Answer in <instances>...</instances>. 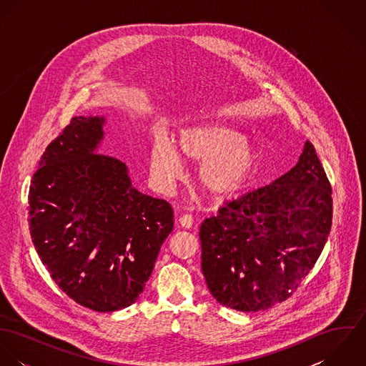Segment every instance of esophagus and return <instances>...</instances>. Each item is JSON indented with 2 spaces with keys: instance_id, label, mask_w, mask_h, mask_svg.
Segmentation results:
<instances>
[{
  "instance_id": "1",
  "label": "esophagus",
  "mask_w": 366,
  "mask_h": 366,
  "mask_svg": "<svg viewBox=\"0 0 366 366\" xmlns=\"http://www.w3.org/2000/svg\"><path fill=\"white\" fill-rule=\"evenodd\" d=\"M179 224L184 228H190L193 225V215L192 214H183L180 218H179Z\"/></svg>"
}]
</instances>
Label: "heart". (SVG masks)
<instances>
[{"mask_svg":"<svg viewBox=\"0 0 366 366\" xmlns=\"http://www.w3.org/2000/svg\"><path fill=\"white\" fill-rule=\"evenodd\" d=\"M176 152L186 160L200 163V183L212 194L238 189L257 160L255 147L235 128L221 122H202L182 129L176 137ZM149 164L160 186H169L180 176L179 157L166 142L152 145Z\"/></svg>","mask_w":366,"mask_h":366,"instance_id":"obj_1","label":"heart"}]
</instances>
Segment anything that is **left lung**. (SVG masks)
Segmentation results:
<instances>
[{"label": "left lung", "instance_id": "1", "mask_svg": "<svg viewBox=\"0 0 366 366\" xmlns=\"http://www.w3.org/2000/svg\"><path fill=\"white\" fill-rule=\"evenodd\" d=\"M331 193L314 145L306 141L287 173L206 218L200 227L202 270L214 299L244 313L287 300L325 245Z\"/></svg>", "mask_w": 366, "mask_h": 366}]
</instances>
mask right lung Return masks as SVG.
Masks as SVG:
<instances>
[{"instance_id": "obj_1", "label": "right lung", "mask_w": 366, "mask_h": 366, "mask_svg": "<svg viewBox=\"0 0 366 366\" xmlns=\"http://www.w3.org/2000/svg\"><path fill=\"white\" fill-rule=\"evenodd\" d=\"M102 117H73L46 147L29 187V231L54 283L77 305H134L173 229L166 200L132 187L127 166L94 154Z\"/></svg>"}]
</instances>
